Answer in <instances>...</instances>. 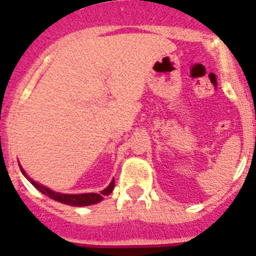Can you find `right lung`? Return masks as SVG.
Wrapping results in <instances>:
<instances>
[{
  "label": "right lung",
  "instance_id": "obj_1",
  "mask_svg": "<svg viewBox=\"0 0 256 256\" xmlns=\"http://www.w3.org/2000/svg\"><path fill=\"white\" fill-rule=\"evenodd\" d=\"M21 168L22 174L25 175V178L28 179L38 191H41L42 194H45L46 196H49V198L54 199V200H57V202H61L64 203V204H69V206L82 207L90 206V204H96V203H100V200L104 199V195L112 194V191L114 190V179H112V182H110V184H108L104 190L100 191V194H96V192H86V194H61V192H56V191L50 190L49 187L42 186L41 183L33 180L29 175L26 174L24 168Z\"/></svg>",
  "mask_w": 256,
  "mask_h": 256
}]
</instances>
